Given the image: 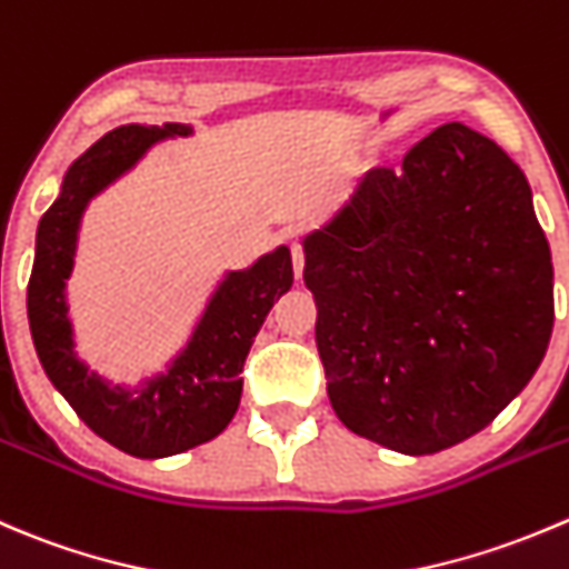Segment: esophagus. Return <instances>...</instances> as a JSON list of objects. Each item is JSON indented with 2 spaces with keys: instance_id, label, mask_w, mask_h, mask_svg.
<instances>
[{
  "instance_id": "1",
  "label": "esophagus",
  "mask_w": 569,
  "mask_h": 569,
  "mask_svg": "<svg viewBox=\"0 0 569 569\" xmlns=\"http://www.w3.org/2000/svg\"><path fill=\"white\" fill-rule=\"evenodd\" d=\"M291 263H295V274L300 278L302 269H306V250L300 244H291Z\"/></svg>"
}]
</instances>
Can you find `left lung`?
<instances>
[{
    "mask_svg": "<svg viewBox=\"0 0 569 569\" xmlns=\"http://www.w3.org/2000/svg\"><path fill=\"white\" fill-rule=\"evenodd\" d=\"M336 417L408 456L487 428L553 330V263L526 174L450 121L378 167L302 241Z\"/></svg>",
    "mask_w": 569,
    "mask_h": 569,
    "instance_id": "1",
    "label": "left lung"
}]
</instances>
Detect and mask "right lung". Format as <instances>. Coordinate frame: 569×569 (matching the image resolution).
Instances as JSON below:
<instances>
[{
	"instance_id": "obj_1",
	"label": "right lung",
	"mask_w": 569,
	"mask_h": 569,
	"mask_svg": "<svg viewBox=\"0 0 569 569\" xmlns=\"http://www.w3.org/2000/svg\"><path fill=\"white\" fill-rule=\"evenodd\" d=\"M186 124H121L104 132L66 172L60 197L38 222L27 317L43 372L97 437L138 459L183 453L228 428L241 400V369L274 300L291 289L289 247L230 272L208 302L186 350L163 375L138 389L110 386L88 372L71 339L66 280L74 267L77 230L93 194L124 174L152 144L189 136Z\"/></svg>"
}]
</instances>
